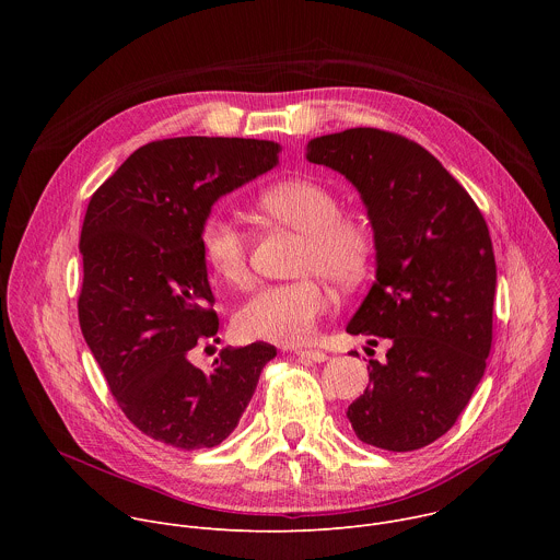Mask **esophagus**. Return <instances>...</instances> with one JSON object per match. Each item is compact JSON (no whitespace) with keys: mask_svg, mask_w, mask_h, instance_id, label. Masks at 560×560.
I'll list each match as a JSON object with an SVG mask.
<instances>
[{"mask_svg":"<svg viewBox=\"0 0 560 560\" xmlns=\"http://www.w3.org/2000/svg\"><path fill=\"white\" fill-rule=\"evenodd\" d=\"M294 354H296L299 359L310 361V363H324V361H328V354L322 352V350H296Z\"/></svg>","mask_w":560,"mask_h":560,"instance_id":"1","label":"esophagus"}]
</instances>
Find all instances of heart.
Here are the masks:
<instances>
[{
	"label": "heart",
	"instance_id": "1",
	"mask_svg": "<svg viewBox=\"0 0 560 560\" xmlns=\"http://www.w3.org/2000/svg\"><path fill=\"white\" fill-rule=\"evenodd\" d=\"M264 219L303 232L290 283L259 288L234 314V332L250 341L296 346L312 339L318 318L330 310L322 277L339 285L357 283L372 259L370 228L341 214V199L322 182L283 179L257 199ZM201 255L217 279L230 288L250 281V238L234 221L212 214L201 225Z\"/></svg>",
	"mask_w": 560,
	"mask_h": 560
}]
</instances>
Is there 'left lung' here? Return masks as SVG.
Segmentation results:
<instances>
[{
	"label": "left lung",
	"instance_id": "1",
	"mask_svg": "<svg viewBox=\"0 0 560 560\" xmlns=\"http://www.w3.org/2000/svg\"><path fill=\"white\" fill-rule=\"evenodd\" d=\"M305 156L359 190L374 230L376 281L346 330L389 350L370 359V383L346 415L368 445L425 447L456 423L490 357L488 223L439 159L401 135L350 128L310 139Z\"/></svg>",
	"mask_w": 560,
	"mask_h": 560
}]
</instances>
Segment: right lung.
<instances>
[{"mask_svg": "<svg viewBox=\"0 0 560 560\" xmlns=\"http://www.w3.org/2000/svg\"><path fill=\"white\" fill-rule=\"evenodd\" d=\"M279 150L238 137L152 141L91 197L79 238V326L121 412L154 441L219 445L277 357L261 341L223 348L203 372L188 352L219 330L201 225L219 197L272 171Z\"/></svg>", "mask_w": 560, "mask_h": 560, "instance_id": "1", "label": "right lung"}]
</instances>
